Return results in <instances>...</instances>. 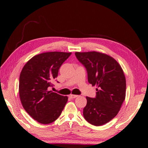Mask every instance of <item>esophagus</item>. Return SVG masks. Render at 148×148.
<instances>
[{
	"instance_id": "34e87169",
	"label": "esophagus",
	"mask_w": 148,
	"mask_h": 148,
	"mask_svg": "<svg viewBox=\"0 0 148 148\" xmlns=\"http://www.w3.org/2000/svg\"><path fill=\"white\" fill-rule=\"evenodd\" d=\"M70 98H71V99H75V98H76V97H77L78 96H77V95H72V94H71V95H70Z\"/></svg>"
}]
</instances>
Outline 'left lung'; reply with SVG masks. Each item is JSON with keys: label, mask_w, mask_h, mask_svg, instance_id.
I'll return each mask as SVG.
<instances>
[{"label": "left lung", "mask_w": 148, "mask_h": 148, "mask_svg": "<svg viewBox=\"0 0 148 148\" xmlns=\"http://www.w3.org/2000/svg\"><path fill=\"white\" fill-rule=\"evenodd\" d=\"M75 55L86 69L89 83L97 86L95 98L86 97L84 118L95 126L106 124L118 114L125 99L123 71L118 62L106 54L90 51Z\"/></svg>", "instance_id": "left-lung-1"}]
</instances>
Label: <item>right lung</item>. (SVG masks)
I'll return each mask as SVG.
<instances>
[{"label":"right lung","instance_id":"right-lung-1","mask_svg":"<svg viewBox=\"0 0 148 148\" xmlns=\"http://www.w3.org/2000/svg\"><path fill=\"white\" fill-rule=\"evenodd\" d=\"M72 53L52 51L36 55L25 64L19 76L21 104L32 118L49 124L60 116L68 97L48 91L60 66Z\"/></svg>","mask_w":148,"mask_h":148}]
</instances>
